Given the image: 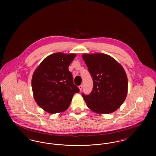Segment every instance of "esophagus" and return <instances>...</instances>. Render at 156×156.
I'll return each mask as SVG.
<instances>
[{"label":"esophagus","instance_id":"obj_1","mask_svg":"<svg viewBox=\"0 0 156 156\" xmlns=\"http://www.w3.org/2000/svg\"><path fill=\"white\" fill-rule=\"evenodd\" d=\"M82 87H83L82 85H80L79 86V89L80 90V91H81L82 89Z\"/></svg>","mask_w":156,"mask_h":156}]
</instances>
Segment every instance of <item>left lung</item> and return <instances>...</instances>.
Returning <instances> with one entry per match:
<instances>
[{
	"mask_svg": "<svg viewBox=\"0 0 156 156\" xmlns=\"http://www.w3.org/2000/svg\"><path fill=\"white\" fill-rule=\"evenodd\" d=\"M93 80L90 94L82 96L88 107L98 113L116 111L126 99L127 78L122 66L111 56L97 53L82 55Z\"/></svg>",
	"mask_w": 156,
	"mask_h": 156,
	"instance_id": "1",
	"label": "left lung"
}]
</instances>
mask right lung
<instances>
[{
    "mask_svg": "<svg viewBox=\"0 0 156 156\" xmlns=\"http://www.w3.org/2000/svg\"><path fill=\"white\" fill-rule=\"evenodd\" d=\"M75 54L57 52L46 57L32 76L33 95L38 105L50 113L65 111L80 92L68 67Z\"/></svg>",
    "mask_w": 156,
    "mask_h": 156,
    "instance_id": "add662e5",
    "label": "right lung"
}]
</instances>
